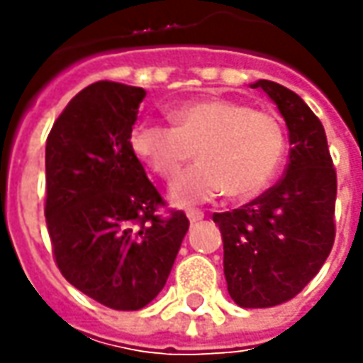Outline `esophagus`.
Wrapping results in <instances>:
<instances>
[{
	"label": "esophagus",
	"mask_w": 363,
	"mask_h": 363,
	"mask_svg": "<svg viewBox=\"0 0 363 363\" xmlns=\"http://www.w3.org/2000/svg\"><path fill=\"white\" fill-rule=\"evenodd\" d=\"M188 218L189 222H200L203 218V212L202 210H188Z\"/></svg>",
	"instance_id": "esophagus-1"
}]
</instances>
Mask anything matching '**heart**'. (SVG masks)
<instances>
[{
    "label": "heart",
    "mask_w": 363,
    "mask_h": 363,
    "mask_svg": "<svg viewBox=\"0 0 363 363\" xmlns=\"http://www.w3.org/2000/svg\"><path fill=\"white\" fill-rule=\"evenodd\" d=\"M174 127L141 123L131 131L133 153L165 182H175L198 151L200 163L175 184L174 200L194 203L228 191L252 198L285 160L286 135L272 113L230 99H203L172 111Z\"/></svg>",
    "instance_id": "1"
}]
</instances>
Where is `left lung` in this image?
<instances>
[{"instance_id":"1","label":"left lung","mask_w":363,"mask_h":363,"mask_svg":"<svg viewBox=\"0 0 363 363\" xmlns=\"http://www.w3.org/2000/svg\"><path fill=\"white\" fill-rule=\"evenodd\" d=\"M285 117L291 151L285 175L252 202L214 214L224 242V277L236 305L274 307L299 295L335 240L337 175L321 121L299 94L258 80Z\"/></svg>"}]
</instances>
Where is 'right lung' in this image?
Returning <instances> with one entry per match:
<instances>
[{"label":"right lung","instance_id":"add662e5","mask_svg":"<svg viewBox=\"0 0 363 363\" xmlns=\"http://www.w3.org/2000/svg\"><path fill=\"white\" fill-rule=\"evenodd\" d=\"M143 99L139 86L94 82L66 105L46 141L44 216L56 267L117 311L143 309L160 295L189 228L129 145Z\"/></svg>","mask_w":363,"mask_h":363}]
</instances>
